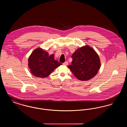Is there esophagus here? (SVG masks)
<instances>
[{
  "instance_id": "obj_1",
  "label": "esophagus",
  "mask_w": 127,
  "mask_h": 127,
  "mask_svg": "<svg viewBox=\"0 0 127 127\" xmlns=\"http://www.w3.org/2000/svg\"><path fill=\"white\" fill-rule=\"evenodd\" d=\"M63 64L64 65H67L68 64V62L67 61H65L64 63H63Z\"/></svg>"
}]
</instances>
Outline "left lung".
I'll use <instances>...</instances> for the list:
<instances>
[{"label":"left lung","mask_w":127,"mask_h":127,"mask_svg":"<svg viewBox=\"0 0 127 127\" xmlns=\"http://www.w3.org/2000/svg\"><path fill=\"white\" fill-rule=\"evenodd\" d=\"M71 58L72 63L67 67L79 80H88L98 72L100 60L97 53L90 47L86 46L78 49Z\"/></svg>","instance_id":"obj_1"}]
</instances>
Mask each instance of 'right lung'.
Listing matches in <instances>:
<instances>
[{
    "mask_svg": "<svg viewBox=\"0 0 127 127\" xmlns=\"http://www.w3.org/2000/svg\"><path fill=\"white\" fill-rule=\"evenodd\" d=\"M54 55H48L41 48L36 49L29 59V67L30 72L35 77L45 78L48 76L55 68L62 64L54 60Z\"/></svg>",
    "mask_w": 127,
    "mask_h": 127,
    "instance_id": "right-lung-1",
    "label": "right lung"
}]
</instances>
